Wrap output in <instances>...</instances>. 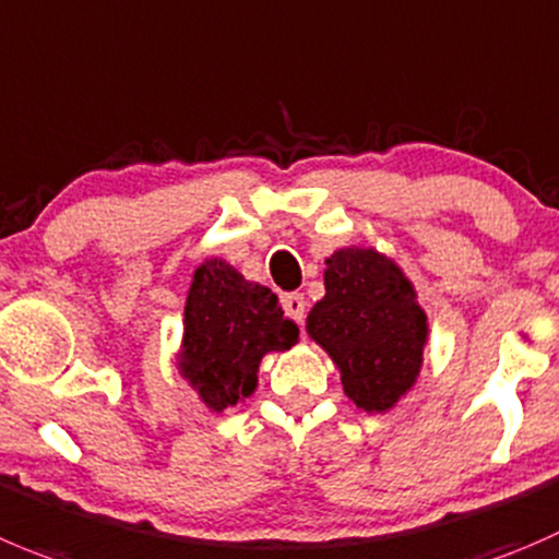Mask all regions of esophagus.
<instances>
[{"instance_id":"esophagus-1","label":"esophagus","mask_w":559,"mask_h":559,"mask_svg":"<svg viewBox=\"0 0 559 559\" xmlns=\"http://www.w3.org/2000/svg\"><path fill=\"white\" fill-rule=\"evenodd\" d=\"M283 307H285V312H288V316L294 318L296 323H305V310H307L305 296H301V294H288L283 299Z\"/></svg>"}]
</instances>
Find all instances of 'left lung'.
Masks as SVG:
<instances>
[{"instance_id":"obj_1","label":"left lung","mask_w":559,"mask_h":559,"mask_svg":"<svg viewBox=\"0 0 559 559\" xmlns=\"http://www.w3.org/2000/svg\"><path fill=\"white\" fill-rule=\"evenodd\" d=\"M323 294L307 316V334L340 370L348 401L386 414L417 384L428 345V316L414 283L376 247L334 249Z\"/></svg>"}]
</instances>
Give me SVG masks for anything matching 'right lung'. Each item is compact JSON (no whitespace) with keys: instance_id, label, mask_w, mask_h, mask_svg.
I'll return each instance as SVG.
<instances>
[{"instance_id":"add662e5","label":"right lung","mask_w":559,"mask_h":559,"mask_svg":"<svg viewBox=\"0 0 559 559\" xmlns=\"http://www.w3.org/2000/svg\"><path fill=\"white\" fill-rule=\"evenodd\" d=\"M299 343V326L260 283H249L227 260L209 258L191 274L183 307L178 373L200 403L225 414L258 390L265 354Z\"/></svg>"}]
</instances>
